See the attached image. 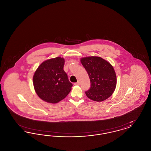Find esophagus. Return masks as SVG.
Wrapping results in <instances>:
<instances>
[{
    "instance_id": "obj_1",
    "label": "esophagus",
    "mask_w": 151,
    "mask_h": 151,
    "mask_svg": "<svg viewBox=\"0 0 151 151\" xmlns=\"http://www.w3.org/2000/svg\"><path fill=\"white\" fill-rule=\"evenodd\" d=\"M80 84V83L79 81H78L76 83H75V85H76V86H79Z\"/></svg>"
}]
</instances>
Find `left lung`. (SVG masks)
<instances>
[{
    "label": "left lung",
    "instance_id": "8db88e82",
    "mask_svg": "<svg viewBox=\"0 0 151 151\" xmlns=\"http://www.w3.org/2000/svg\"><path fill=\"white\" fill-rule=\"evenodd\" d=\"M80 60L91 81L90 89L86 91V96L97 102L106 100L114 92L116 85L113 66L99 57L83 58Z\"/></svg>",
    "mask_w": 151,
    "mask_h": 151
}]
</instances>
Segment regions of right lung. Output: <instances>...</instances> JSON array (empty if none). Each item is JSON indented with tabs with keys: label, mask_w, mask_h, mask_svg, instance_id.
<instances>
[{
	"label": "right lung",
	"mask_w": 151,
	"mask_h": 151,
	"mask_svg": "<svg viewBox=\"0 0 151 151\" xmlns=\"http://www.w3.org/2000/svg\"><path fill=\"white\" fill-rule=\"evenodd\" d=\"M65 59L57 57L42 63L33 76L36 93L43 101L55 104L62 100L71 90L72 84L63 70Z\"/></svg>",
	"instance_id": "1"
}]
</instances>
